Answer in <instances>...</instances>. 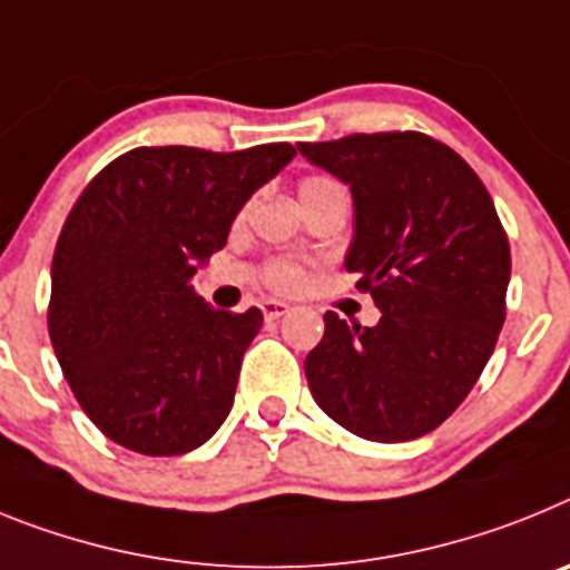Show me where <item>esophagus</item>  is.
I'll use <instances>...</instances> for the list:
<instances>
[{
    "label": "esophagus",
    "instance_id": "obj_1",
    "mask_svg": "<svg viewBox=\"0 0 570 570\" xmlns=\"http://www.w3.org/2000/svg\"><path fill=\"white\" fill-rule=\"evenodd\" d=\"M261 309H264V318L275 321V318H281V315L289 313V304H284V301L269 298V301H264V304H261Z\"/></svg>",
    "mask_w": 570,
    "mask_h": 570
}]
</instances>
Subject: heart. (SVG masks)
<instances>
[{"label":"heart","instance_id":"1","mask_svg":"<svg viewBox=\"0 0 570 570\" xmlns=\"http://www.w3.org/2000/svg\"><path fill=\"white\" fill-rule=\"evenodd\" d=\"M298 195L301 200H304V206H313V203L326 200V197H341V195L346 197V189H344V183H338L330 175H306L301 177L298 183ZM304 278H306L304 266L295 264V261H269L264 269L266 284L284 292L298 289V286L304 284Z\"/></svg>","mask_w":570,"mask_h":570}]
</instances>
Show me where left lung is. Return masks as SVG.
Segmentation results:
<instances>
[{
  "label": "left lung",
  "instance_id": "8db88e82",
  "mask_svg": "<svg viewBox=\"0 0 570 570\" xmlns=\"http://www.w3.org/2000/svg\"><path fill=\"white\" fill-rule=\"evenodd\" d=\"M350 183L346 269L381 309L375 326L324 315L304 370L333 422L370 442H410L468 399L497 346L511 246L484 183L422 131L298 142Z\"/></svg>",
  "mask_w": 570,
  "mask_h": 570
}]
</instances>
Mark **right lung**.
<instances>
[{"label":"right lung","mask_w":570,"mask_h":570,"mask_svg":"<svg viewBox=\"0 0 570 570\" xmlns=\"http://www.w3.org/2000/svg\"><path fill=\"white\" fill-rule=\"evenodd\" d=\"M292 157L289 142L226 155L140 146L73 203L53 249L48 333L79 407L120 448L180 456L229 415L264 313L212 309L191 278Z\"/></svg>","instance_id":"obj_1"}]
</instances>
